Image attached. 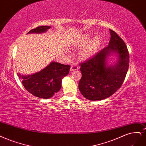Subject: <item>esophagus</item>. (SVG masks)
I'll use <instances>...</instances> for the list:
<instances>
[{
	"instance_id": "1",
	"label": "esophagus",
	"mask_w": 146,
	"mask_h": 146,
	"mask_svg": "<svg viewBox=\"0 0 146 146\" xmlns=\"http://www.w3.org/2000/svg\"><path fill=\"white\" fill-rule=\"evenodd\" d=\"M78 66L77 65H75V64H73L71 66V69H70V71H75V70H77L78 69Z\"/></svg>"
}]
</instances>
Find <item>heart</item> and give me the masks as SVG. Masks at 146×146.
I'll list each match as a JSON object with an SVG mask.
<instances>
[{
  "mask_svg": "<svg viewBox=\"0 0 146 146\" xmlns=\"http://www.w3.org/2000/svg\"><path fill=\"white\" fill-rule=\"evenodd\" d=\"M90 37L88 35L85 36L82 40V44L84 45V47L80 50L79 56L82 58H87L91 57L97 52L102 39L99 36H96L89 42Z\"/></svg>",
  "mask_w": 146,
  "mask_h": 146,
  "instance_id": "1",
  "label": "heart"
}]
</instances>
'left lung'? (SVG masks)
Returning <instances> with one entry per match:
<instances>
[{
	"mask_svg": "<svg viewBox=\"0 0 146 146\" xmlns=\"http://www.w3.org/2000/svg\"><path fill=\"white\" fill-rule=\"evenodd\" d=\"M109 46L80 63L82 78L78 88L83 96L92 101L110 97L123 84L129 68V54L124 42L112 29ZM111 52L119 55L115 66H107L106 58Z\"/></svg>",
	"mask_w": 146,
	"mask_h": 146,
	"instance_id": "8db88e82",
	"label": "left lung"
}]
</instances>
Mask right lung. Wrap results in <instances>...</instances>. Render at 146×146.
Instances as JSON below:
<instances>
[{"label":"right lung","mask_w":146,"mask_h":146,"mask_svg":"<svg viewBox=\"0 0 146 146\" xmlns=\"http://www.w3.org/2000/svg\"><path fill=\"white\" fill-rule=\"evenodd\" d=\"M51 27L40 26L31 29L29 33H41ZM70 65L52 62L47 67L33 75L18 77L23 79L24 88L32 95L40 98H49L57 93L62 87V78L69 74Z\"/></svg>","instance_id":"right-lung-1"}]
</instances>
